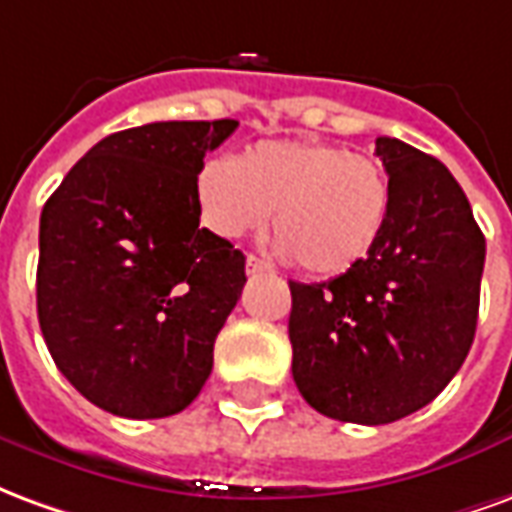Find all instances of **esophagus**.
<instances>
[{
	"mask_svg": "<svg viewBox=\"0 0 512 512\" xmlns=\"http://www.w3.org/2000/svg\"><path fill=\"white\" fill-rule=\"evenodd\" d=\"M246 271H249V274H263V271H271V266H268V263H263L260 257L249 255L246 257Z\"/></svg>",
	"mask_w": 512,
	"mask_h": 512,
	"instance_id": "1",
	"label": "esophagus"
}]
</instances>
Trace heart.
<instances>
[{"label":"heart","instance_id":"1","mask_svg":"<svg viewBox=\"0 0 512 512\" xmlns=\"http://www.w3.org/2000/svg\"><path fill=\"white\" fill-rule=\"evenodd\" d=\"M202 222L238 238L263 227L279 249L318 277L345 274L365 260L389 219L392 183L365 153L310 139H268L238 161L213 158L197 175Z\"/></svg>","mask_w":512,"mask_h":512}]
</instances>
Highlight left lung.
I'll return each instance as SVG.
<instances>
[{
  "instance_id": "obj_1",
  "label": "left lung",
  "mask_w": 512,
  "mask_h": 512,
  "mask_svg": "<svg viewBox=\"0 0 512 512\" xmlns=\"http://www.w3.org/2000/svg\"><path fill=\"white\" fill-rule=\"evenodd\" d=\"M381 241L329 282H290L293 381L323 417L386 425L428 406L461 370L477 329L485 238L439 158L392 136Z\"/></svg>"
}]
</instances>
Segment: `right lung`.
Instances as JSON below:
<instances>
[{
  "label": "right lung",
  "mask_w": 512,
  "mask_h": 512,
  "mask_svg": "<svg viewBox=\"0 0 512 512\" xmlns=\"http://www.w3.org/2000/svg\"><path fill=\"white\" fill-rule=\"evenodd\" d=\"M235 120H169L87 150L40 213L38 321L60 373L128 419L200 395L246 257L200 227L202 158Z\"/></svg>",
  "instance_id": "right-lung-1"
}]
</instances>
